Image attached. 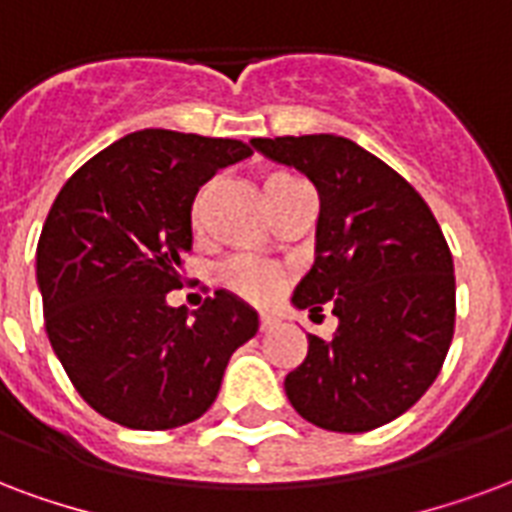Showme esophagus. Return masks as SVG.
I'll list each match as a JSON object with an SVG mask.
<instances>
[{"mask_svg": "<svg viewBox=\"0 0 512 512\" xmlns=\"http://www.w3.org/2000/svg\"><path fill=\"white\" fill-rule=\"evenodd\" d=\"M276 320L274 314H260V331H271V328H276Z\"/></svg>", "mask_w": 512, "mask_h": 512, "instance_id": "esophagus-1", "label": "esophagus"}]
</instances>
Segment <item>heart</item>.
I'll return each instance as SVG.
<instances>
[{
	"mask_svg": "<svg viewBox=\"0 0 512 512\" xmlns=\"http://www.w3.org/2000/svg\"><path fill=\"white\" fill-rule=\"evenodd\" d=\"M304 181H298L290 173H268L263 179V192H266V200L271 211H274L282 200L287 198V192ZM211 195V187H203L198 192V198L192 203V225L195 230H200V222H203V211H206V200ZM219 279L222 285L230 287L233 293L244 295L255 304H268L274 301L276 295L282 293L285 287V274L276 266H268V263H260L255 257H233L227 260L225 266L219 268Z\"/></svg>",
	"mask_w": 512,
	"mask_h": 512,
	"instance_id": "obj_1",
	"label": "heart"
}]
</instances>
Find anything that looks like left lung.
Listing matches in <instances>:
<instances>
[{"label":"left lung","mask_w":512,"mask_h":512,"mask_svg":"<svg viewBox=\"0 0 512 512\" xmlns=\"http://www.w3.org/2000/svg\"><path fill=\"white\" fill-rule=\"evenodd\" d=\"M320 195L314 266L293 304L339 317L331 342L309 333L285 377L295 412L342 434L372 431L429 391L456 328L448 241L410 181L339 135L255 138Z\"/></svg>","instance_id":"obj_1"}]
</instances>
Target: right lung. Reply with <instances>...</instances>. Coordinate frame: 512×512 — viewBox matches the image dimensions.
I'll list each match as a JSON object with an SVG mask.
<instances>
[{
  "label": "right lung",
  "instance_id": "obj_1",
  "mask_svg": "<svg viewBox=\"0 0 512 512\" xmlns=\"http://www.w3.org/2000/svg\"><path fill=\"white\" fill-rule=\"evenodd\" d=\"M252 146L192 132L140 130L81 165L37 241L45 333L81 399L138 431L198 420L257 312L217 290L195 317L168 306L184 287L192 203Z\"/></svg>",
  "mask_w": 512,
  "mask_h": 512
}]
</instances>
